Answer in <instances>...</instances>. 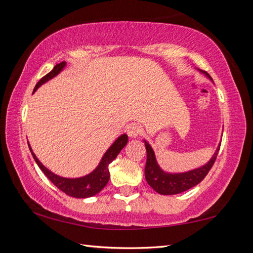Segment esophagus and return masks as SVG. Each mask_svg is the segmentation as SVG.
<instances>
[{
  "label": "esophagus",
  "instance_id": "34e87169",
  "mask_svg": "<svg viewBox=\"0 0 253 253\" xmlns=\"http://www.w3.org/2000/svg\"><path fill=\"white\" fill-rule=\"evenodd\" d=\"M126 131H127L128 136L134 138V137H137L138 135L142 134L143 128H142V126H139L138 124H130V125L127 126Z\"/></svg>",
  "mask_w": 253,
  "mask_h": 253
}]
</instances>
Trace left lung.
<instances>
[{"label":"left lung","mask_w":253,"mask_h":253,"mask_svg":"<svg viewBox=\"0 0 253 253\" xmlns=\"http://www.w3.org/2000/svg\"><path fill=\"white\" fill-rule=\"evenodd\" d=\"M202 72L209 77L208 72ZM144 143L147 152V161L146 166H145V177H146L148 185L153 187L157 193L163 195L178 194L182 193V192L190 190L191 187L198 185V184L207 176L210 169H212L221 146L220 144L211 160H210L205 165L201 166V168L184 173L170 174L164 172V170L160 168V165H158L156 162L155 154H154L152 146L146 142V140H144Z\"/></svg>","instance_id":"1"}]
</instances>
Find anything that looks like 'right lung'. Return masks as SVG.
<instances>
[{
  "instance_id": "add662e5",
  "label": "right lung",
  "mask_w": 253,
  "mask_h": 253,
  "mask_svg": "<svg viewBox=\"0 0 253 253\" xmlns=\"http://www.w3.org/2000/svg\"><path fill=\"white\" fill-rule=\"evenodd\" d=\"M65 67H66L65 61L55 65L53 69L51 70L48 75L42 77V78L39 80V83H38L36 87H34L33 92L36 91L41 84H43L44 83H46V81L52 79L53 77L57 76ZM127 142H128V136L126 134L119 136L118 138L115 140L114 144L109 147L108 151L105 153V155L102 156L99 165H98L90 174L85 175V176H83V177H78V178H66V177L59 176V175H55L54 173H52L51 170H49L48 169L42 165V163L38 160V157L36 155H34V153L32 152L30 145H29V148L34 158V161L37 162V164L40 168V169L45 174V176L59 188L60 191H62L63 193H66L67 195L74 196V198H77V199H84V198H90V196H93L97 193H99L102 188L107 185V183H108L109 177H110L108 166L110 163L117 157L119 152L126 146Z\"/></svg>"
}]
</instances>
